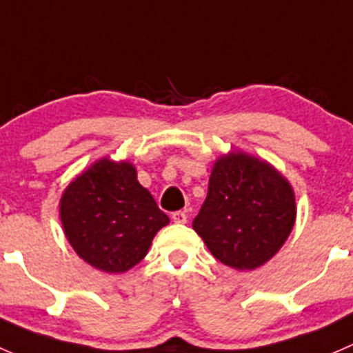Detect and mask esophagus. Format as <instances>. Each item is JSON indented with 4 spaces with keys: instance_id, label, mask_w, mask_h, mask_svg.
Segmentation results:
<instances>
[{
    "instance_id": "esophagus-1",
    "label": "esophagus",
    "mask_w": 353,
    "mask_h": 353,
    "mask_svg": "<svg viewBox=\"0 0 353 353\" xmlns=\"http://www.w3.org/2000/svg\"><path fill=\"white\" fill-rule=\"evenodd\" d=\"M172 219H173V223H176V224H185L187 223V214L185 212H181V210H178V212H173L172 214Z\"/></svg>"
}]
</instances>
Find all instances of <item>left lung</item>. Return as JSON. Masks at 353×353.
<instances>
[{"instance_id": "obj_1", "label": "left lung", "mask_w": 353, "mask_h": 353, "mask_svg": "<svg viewBox=\"0 0 353 353\" xmlns=\"http://www.w3.org/2000/svg\"><path fill=\"white\" fill-rule=\"evenodd\" d=\"M296 223V197L285 176L243 151L214 163L209 190L192 226L221 263L253 270L267 263Z\"/></svg>"}]
</instances>
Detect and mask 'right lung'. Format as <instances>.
Returning a JSON list of instances; mask_svg holds the SVG:
<instances>
[{
  "label": "right lung",
  "mask_w": 353,
  "mask_h": 353,
  "mask_svg": "<svg viewBox=\"0 0 353 353\" xmlns=\"http://www.w3.org/2000/svg\"><path fill=\"white\" fill-rule=\"evenodd\" d=\"M59 216L72 250L107 274H122L139 263L156 232L170 223L137 181L132 163L108 158L68 185Z\"/></svg>",
  "instance_id": "right-lung-1"
}]
</instances>
